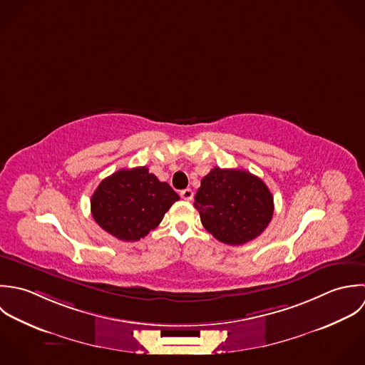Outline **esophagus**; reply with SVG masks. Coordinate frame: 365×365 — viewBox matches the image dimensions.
Returning <instances> with one entry per match:
<instances>
[{
    "mask_svg": "<svg viewBox=\"0 0 365 365\" xmlns=\"http://www.w3.org/2000/svg\"><path fill=\"white\" fill-rule=\"evenodd\" d=\"M180 195H181V198H182V200H185V201H191V200H192V197H194V192H192V190H191V188H185V190H182V191L180 192Z\"/></svg>",
    "mask_w": 365,
    "mask_h": 365,
    "instance_id": "esophagus-1",
    "label": "esophagus"
}]
</instances>
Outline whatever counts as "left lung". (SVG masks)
Listing matches in <instances>:
<instances>
[{"instance_id":"8db88e82","label":"left lung","mask_w":365,"mask_h":365,"mask_svg":"<svg viewBox=\"0 0 365 365\" xmlns=\"http://www.w3.org/2000/svg\"><path fill=\"white\" fill-rule=\"evenodd\" d=\"M204 228L221 242L243 245L257 238L273 217L267 185L245 170L212 168L195 194Z\"/></svg>"}]
</instances>
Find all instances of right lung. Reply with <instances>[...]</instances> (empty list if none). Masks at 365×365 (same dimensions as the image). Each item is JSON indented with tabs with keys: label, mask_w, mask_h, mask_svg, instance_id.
<instances>
[{
	"label": "right lung",
	"mask_w": 365,
	"mask_h": 365,
	"mask_svg": "<svg viewBox=\"0 0 365 365\" xmlns=\"http://www.w3.org/2000/svg\"><path fill=\"white\" fill-rule=\"evenodd\" d=\"M178 194L147 167L119 170L105 178L91 200L93 220L120 241H138L157 228Z\"/></svg>",
	"instance_id": "right-lung-1"
}]
</instances>
